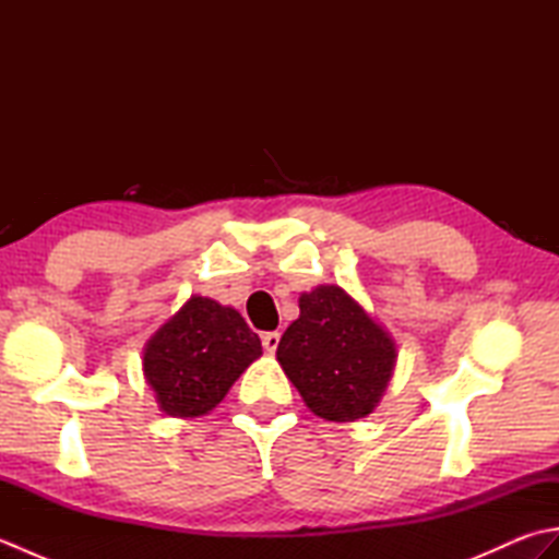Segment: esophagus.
I'll use <instances>...</instances> for the list:
<instances>
[{
    "instance_id": "esophagus-1",
    "label": "esophagus",
    "mask_w": 559,
    "mask_h": 559,
    "mask_svg": "<svg viewBox=\"0 0 559 559\" xmlns=\"http://www.w3.org/2000/svg\"><path fill=\"white\" fill-rule=\"evenodd\" d=\"M261 343H264V348H266L269 353H276L278 343H281V334H278V331H266V334L261 336Z\"/></svg>"
}]
</instances>
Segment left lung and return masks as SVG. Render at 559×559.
I'll return each instance as SVG.
<instances>
[{"mask_svg":"<svg viewBox=\"0 0 559 559\" xmlns=\"http://www.w3.org/2000/svg\"><path fill=\"white\" fill-rule=\"evenodd\" d=\"M276 358L307 408L324 420L348 423L379 403L396 348L346 290L319 286L300 298V317L283 334Z\"/></svg>","mask_w":559,"mask_h":559,"instance_id":"obj_1","label":"left lung"}]
</instances>
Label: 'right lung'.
I'll use <instances>...</instances> for the list:
<instances>
[{"mask_svg":"<svg viewBox=\"0 0 559 559\" xmlns=\"http://www.w3.org/2000/svg\"><path fill=\"white\" fill-rule=\"evenodd\" d=\"M259 355L261 341L240 312L192 298L148 341L144 374L165 413L197 418L216 408Z\"/></svg>","mask_w":559,"mask_h":559,"instance_id":"obj_1","label":"right lung"}]
</instances>
